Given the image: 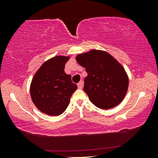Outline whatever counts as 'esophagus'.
I'll return each mask as SVG.
<instances>
[{
    "instance_id": "obj_1",
    "label": "esophagus",
    "mask_w": 158,
    "mask_h": 158,
    "mask_svg": "<svg viewBox=\"0 0 158 158\" xmlns=\"http://www.w3.org/2000/svg\"><path fill=\"white\" fill-rule=\"evenodd\" d=\"M83 85H84V81H83L82 80H81V81H80L79 84H77V86H78V88H79V89H82Z\"/></svg>"
}]
</instances>
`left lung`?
<instances>
[{"label":"left lung","instance_id":"8db88e82","mask_svg":"<svg viewBox=\"0 0 158 158\" xmlns=\"http://www.w3.org/2000/svg\"><path fill=\"white\" fill-rule=\"evenodd\" d=\"M85 68L84 90L97 107L109 109L119 105L126 95L129 80L121 64L109 53L93 49L77 56Z\"/></svg>","mask_w":158,"mask_h":158}]
</instances>
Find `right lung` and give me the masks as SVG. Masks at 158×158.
I'll return each mask as SVG.
<instances>
[{"instance_id":"1","label":"right lung","mask_w":158,"mask_h":158,"mask_svg":"<svg viewBox=\"0 0 158 158\" xmlns=\"http://www.w3.org/2000/svg\"><path fill=\"white\" fill-rule=\"evenodd\" d=\"M69 56H58L42 64L32 79L30 92L36 107L49 116L62 114L77 89L64 69Z\"/></svg>"}]
</instances>
